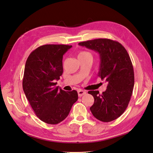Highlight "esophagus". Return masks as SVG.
<instances>
[{
    "instance_id": "obj_1",
    "label": "esophagus",
    "mask_w": 153,
    "mask_h": 153,
    "mask_svg": "<svg viewBox=\"0 0 153 153\" xmlns=\"http://www.w3.org/2000/svg\"><path fill=\"white\" fill-rule=\"evenodd\" d=\"M86 94V92L85 91H83L82 89H79L78 91V95L79 97H81L82 96H84Z\"/></svg>"
}]
</instances>
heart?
<instances>
[{
	"label": "heart",
	"mask_w": 153,
	"mask_h": 153,
	"mask_svg": "<svg viewBox=\"0 0 153 153\" xmlns=\"http://www.w3.org/2000/svg\"><path fill=\"white\" fill-rule=\"evenodd\" d=\"M86 56H91V53L89 52H87V51H80V52L78 54V57H86Z\"/></svg>",
	"instance_id": "b5f03b06"
}]
</instances>
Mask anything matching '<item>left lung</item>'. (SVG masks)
<instances>
[{
	"label": "left lung",
	"mask_w": 153,
	"mask_h": 153,
	"mask_svg": "<svg viewBox=\"0 0 153 153\" xmlns=\"http://www.w3.org/2000/svg\"><path fill=\"white\" fill-rule=\"evenodd\" d=\"M78 45L98 52L101 61L98 76L107 82L102 94L98 91L88 92L94 98L90 110L100 121H112L126 110L133 93L135 78L131 59L121 43L110 39L88 40Z\"/></svg>",
	"instance_id": "8db88e82"
}]
</instances>
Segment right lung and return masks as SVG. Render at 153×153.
I'll return each instance as SVG.
<instances>
[{"instance_id": "right-lung-1", "label": "right lung", "mask_w": 153, "mask_h": 153, "mask_svg": "<svg viewBox=\"0 0 153 153\" xmlns=\"http://www.w3.org/2000/svg\"><path fill=\"white\" fill-rule=\"evenodd\" d=\"M72 47L66 45H45L30 53L27 59L23 89L35 114L50 124L62 121L78 100L75 90L64 91L55 80L63 73V55Z\"/></svg>"}]
</instances>
